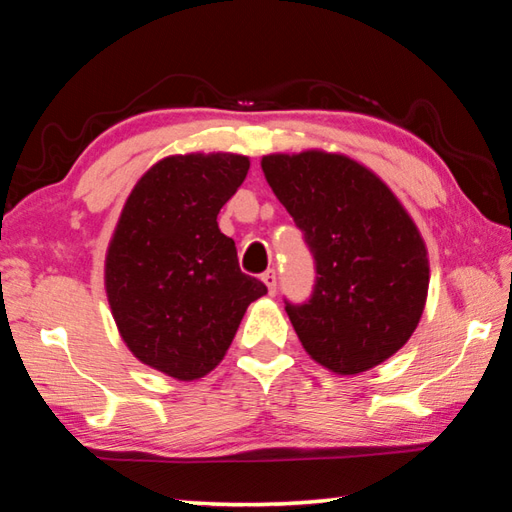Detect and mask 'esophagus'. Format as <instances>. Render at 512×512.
Wrapping results in <instances>:
<instances>
[{"instance_id": "esophagus-1", "label": "esophagus", "mask_w": 512, "mask_h": 512, "mask_svg": "<svg viewBox=\"0 0 512 512\" xmlns=\"http://www.w3.org/2000/svg\"><path fill=\"white\" fill-rule=\"evenodd\" d=\"M262 280H264V284L268 287V293H271V296H275V291H277V273L273 271V268H268V271L262 273Z\"/></svg>"}]
</instances>
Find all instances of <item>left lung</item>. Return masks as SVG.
<instances>
[{
  "mask_svg": "<svg viewBox=\"0 0 512 512\" xmlns=\"http://www.w3.org/2000/svg\"><path fill=\"white\" fill-rule=\"evenodd\" d=\"M268 185L314 257L309 300L284 309L320 366L357 375L402 348L429 289L418 228L375 173L345 155H266Z\"/></svg>",
  "mask_w": 512,
  "mask_h": 512,
  "instance_id": "1",
  "label": "left lung"
}]
</instances>
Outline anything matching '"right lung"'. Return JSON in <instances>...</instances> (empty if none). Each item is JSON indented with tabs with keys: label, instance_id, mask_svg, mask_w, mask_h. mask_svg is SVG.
<instances>
[{
	"label": "right lung",
	"instance_id": "1",
	"mask_svg": "<svg viewBox=\"0 0 512 512\" xmlns=\"http://www.w3.org/2000/svg\"><path fill=\"white\" fill-rule=\"evenodd\" d=\"M250 162L232 153L171 155L128 196L106 257L108 302L146 366L192 381L219 366L250 302L268 291L241 273L216 223Z\"/></svg>",
	"mask_w": 512,
	"mask_h": 512
}]
</instances>
